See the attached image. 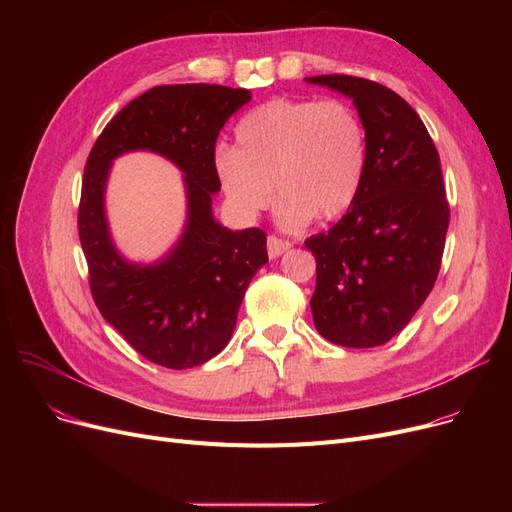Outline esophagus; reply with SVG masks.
Instances as JSON below:
<instances>
[{"instance_id": "1", "label": "esophagus", "mask_w": 512, "mask_h": 512, "mask_svg": "<svg viewBox=\"0 0 512 512\" xmlns=\"http://www.w3.org/2000/svg\"><path fill=\"white\" fill-rule=\"evenodd\" d=\"M290 250V243L284 239H277V237H269L267 239V252L269 258H280L282 254H286Z\"/></svg>"}]
</instances>
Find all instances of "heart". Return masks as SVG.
<instances>
[{"instance_id":"1","label":"heart","mask_w":512,"mask_h":512,"mask_svg":"<svg viewBox=\"0 0 512 512\" xmlns=\"http://www.w3.org/2000/svg\"><path fill=\"white\" fill-rule=\"evenodd\" d=\"M367 158L365 123L348 102L275 98L239 119L235 149L215 151L213 173L241 222H254L275 192L277 224L297 232L312 218H342L359 198Z\"/></svg>"}]
</instances>
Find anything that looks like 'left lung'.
I'll list each match as a JSON object with an SVG mask.
<instances>
[{
    "label": "left lung",
    "instance_id": "left-lung-1",
    "mask_svg": "<svg viewBox=\"0 0 512 512\" xmlns=\"http://www.w3.org/2000/svg\"><path fill=\"white\" fill-rule=\"evenodd\" d=\"M352 100L367 130L359 198L333 228L309 237L318 333L346 348L389 342L416 314L440 271L451 220L438 149L393 89L346 74L305 79Z\"/></svg>",
    "mask_w": 512,
    "mask_h": 512
}]
</instances>
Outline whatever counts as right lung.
Wrapping results in <instances>:
<instances>
[{
  "mask_svg": "<svg viewBox=\"0 0 512 512\" xmlns=\"http://www.w3.org/2000/svg\"><path fill=\"white\" fill-rule=\"evenodd\" d=\"M252 91L222 85H162L145 91L108 121L89 153L79 207V237L89 286L104 320L151 363L203 365L235 331L245 290L267 265L260 228L230 230L213 218L215 141ZM151 150L184 173L186 224L156 263L128 261L105 218V183L123 152Z\"/></svg>",
  "mask_w": 512,
  "mask_h": 512,
  "instance_id": "1",
  "label": "right lung"
}]
</instances>
